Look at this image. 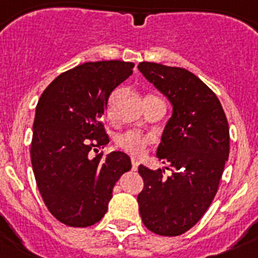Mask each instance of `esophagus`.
Segmentation results:
<instances>
[{"label": "esophagus", "instance_id": "esophagus-1", "mask_svg": "<svg viewBox=\"0 0 258 258\" xmlns=\"http://www.w3.org/2000/svg\"><path fill=\"white\" fill-rule=\"evenodd\" d=\"M138 165H140V161L137 160V159H132V169L137 170L138 169Z\"/></svg>", "mask_w": 258, "mask_h": 258}]
</instances>
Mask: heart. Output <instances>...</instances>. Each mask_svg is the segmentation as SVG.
Listing matches in <instances>:
<instances>
[{
  "mask_svg": "<svg viewBox=\"0 0 258 258\" xmlns=\"http://www.w3.org/2000/svg\"><path fill=\"white\" fill-rule=\"evenodd\" d=\"M150 142H151L150 136L136 131H127L116 138V146L118 149L124 150L125 152L134 155V156L142 155Z\"/></svg>",
  "mask_w": 258,
  "mask_h": 258,
  "instance_id": "1",
  "label": "heart"
}]
</instances>
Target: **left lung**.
<instances>
[{
  "mask_svg": "<svg viewBox=\"0 0 258 258\" xmlns=\"http://www.w3.org/2000/svg\"><path fill=\"white\" fill-rule=\"evenodd\" d=\"M138 70L173 106L156 152L172 174L140 165V213L150 231L177 236L203 217L217 194L229 159V124L217 95L190 71L151 61Z\"/></svg>",
  "mask_w": 258,
  "mask_h": 258,
  "instance_id": "1",
  "label": "left lung"
}]
</instances>
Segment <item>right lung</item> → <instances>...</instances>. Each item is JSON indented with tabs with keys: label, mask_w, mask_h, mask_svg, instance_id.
Returning a JSON list of instances; mask_svg holds the SVG:
<instances>
[{
	"label": "right lung",
	"mask_w": 258,
	"mask_h": 258,
	"mask_svg": "<svg viewBox=\"0 0 258 258\" xmlns=\"http://www.w3.org/2000/svg\"><path fill=\"white\" fill-rule=\"evenodd\" d=\"M134 63L88 61L59 75L36 107L31 161L50 213L67 226H92L106 214L131 157L113 151L93 157L109 142L102 117L109 94L133 74Z\"/></svg>",
	"instance_id": "right-lung-1"
}]
</instances>
